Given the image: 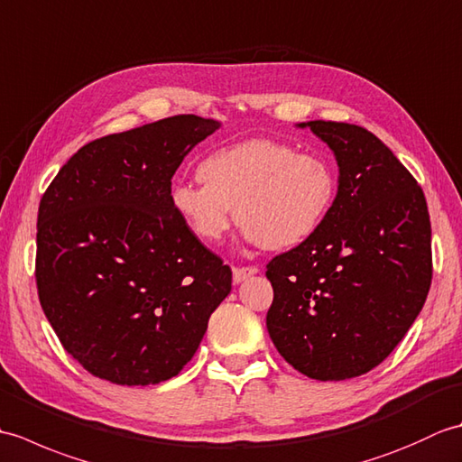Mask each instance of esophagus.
Returning <instances> with one entry per match:
<instances>
[{
	"label": "esophagus",
	"mask_w": 462,
	"mask_h": 462,
	"mask_svg": "<svg viewBox=\"0 0 462 462\" xmlns=\"http://www.w3.org/2000/svg\"><path fill=\"white\" fill-rule=\"evenodd\" d=\"M254 273H258L256 266H246V268H234L232 270V276H234V283H240L246 278L254 276Z\"/></svg>",
	"instance_id": "obj_1"
}]
</instances>
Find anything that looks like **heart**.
I'll return each instance as SVG.
<instances>
[{"mask_svg":"<svg viewBox=\"0 0 462 462\" xmlns=\"http://www.w3.org/2000/svg\"><path fill=\"white\" fill-rule=\"evenodd\" d=\"M200 182H176L171 206L196 240L216 244L236 218L244 238L288 250L318 232L336 200L331 164L270 139L224 146L199 164Z\"/></svg>","mask_w":462,"mask_h":462,"instance_id":"1","label":"heart"}]
</instances>
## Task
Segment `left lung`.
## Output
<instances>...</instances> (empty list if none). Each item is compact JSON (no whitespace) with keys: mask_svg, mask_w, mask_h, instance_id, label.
I'll return each instance as SVG.
<instances>
[{"mask_svg":"<svg viewBox=\"0 0 462 462\" xmlns=\"http://www.w3.org/2000/svg\"><path fill=\"white\" fill-rule=\"evenodd\" d=\"M336 154L337 194L300 246L273 258L266 326L293 369L343 381L377 367L413 326L433 278L425 194L367 129L310 121Z\"/></svg>","mask_w":462,"mask_h":462,"instance_id":"8db88e82","label":"left lung"}]
</instances>
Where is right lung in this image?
Returning a JSON list of instances; mask_svg holds the SVG:
<instances>
[{"label":"right lung","instance_id":"1","mask_svg":"<svg viewBox=\"0 0 462 462\" xmlns=\"http://www.w3.org/2000/svg\"><path fill=\"white\" fill-rule=\"evenodd\" d=\"M220 123L176 115L81 146L37 214L39 301L67 353L116 385H154L192 359L232 270L171 206L184 156Z\"/></svg>","mask_w":462,"mask_h":462}]
</instances>
